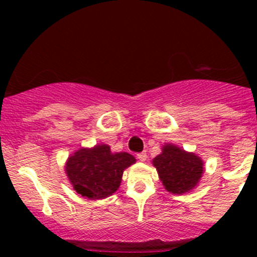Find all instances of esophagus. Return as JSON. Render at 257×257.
<instances>
[{
	"mask_svg": "<svg viewBox=\"0 0 257 257\" xmlns=\"http://www.w3.org/2000/svg\"><path fill=\"white\" fill-rule=\"evenodd\" d=\"M137 158H138L141 162H145V160H147V158H148V155H147V153H145V152H142V153H139L138 155H137Z\"/></svg>",
	"mask_w": 257,
	"mask_h": 257,
	"instance_id": "esophagus-1",
	"label": "esophagus"
}]
</instances>
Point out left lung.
Instances as JSON below:
<instances>
[{
  "instance_id": "8db88e82",
  "label": "left lung",
  "mask_w": 257,
  "mask_h": 257,
  "mask_svg": "<svg viewBox=\"0 0 257 257\" xmlns=\"http://www.w3.org/2000/svg\"><path fill=\"white\" fill-rule=\"evenodd\" d=\"M153 165L165 190L179 195L193 191L204 174V162L199 155L170 143L163 145Z\"/></svg>"
}]
</instances>
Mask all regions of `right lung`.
<instances>
[{"instance_id": "1", "label": "right lung", "mask_w": 257, "mask_h": 257, "mask_svg": "<svg viewBox=\"0 0 257 257\" xmlns=\"http://www.w3.org/2000/svg\"><path fill=\"white\" fill-rule=\"evenodd\" d=\"M125 152L113 153L107 144L80 148L69 155L64 172L76 193L90 200L113 195L120 186L123 172L136 163Z\"/></svg>"}]
</instances>
